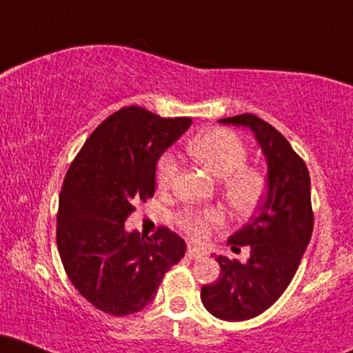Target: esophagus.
Instances as JSON below:
<instances>
[{
    "label": "esophagus",
    "instance_id": "obj_1",
    "mask_svg": "<svg viewBox=\"0 0 353 353\" xmlns=\"http://www.w3.org/2000/svg\"><path fill=\"white\" fill-rule=\"evenodd\" d=\"M202 254H204V250L199 249V247L188 245V257L189 259H197V257H201Z\"/></svg>",
    "mask_w": 353,
    "mask_h": 353
}]
</instances>
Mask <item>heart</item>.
<instances>
[{
  "mask_svg": "<svg viewBox=\"0 0 353 353\" xmlns=\"http://www.w3.org/2000/svg\"><path fill=\"white\" fill-rule=\"evenodd\" d=\"M188 151L197 163L221 181V189L228 204L237 212H250L259 205L267 190V174L257 165H249V151L236 132L214 128L196 136L188 144ZM179 172V161L172 152H164L157 161L156 181L159 189H171ZM224 221V214L216 208L185 209L177 214V224L192 237H205L210 229Z\"/></svg>",
  "mask_w": 353,
  "mask_h": 353,
  "instance_id": "1",
  "label": "heart"
}]
</instances>
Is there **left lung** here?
<instances>
[{
    "label": "left lung",
    "instance_id": "obj_1",
    "mask_svg": "<svg viewBox=\"0 0 353 353\" xmlns=\"http://www.w3.org/2000/svg\"><path fill=\"white\" fill-rule=\"evenodd\" d=\"M221 123L252 129L269 165L265 199L228 242L236 252L249 245V259L217 255L221 277L201 289V301L214 317L241 322L269 309L297 272L314 229L310 176L289 141L259 116L244 112Z\"/></svg>",
    "mask_w": 353,
    "mask_h": 353
}]
</instances>
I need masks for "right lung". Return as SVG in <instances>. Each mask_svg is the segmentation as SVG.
I'll list each match as a JSON object with an SVG mask.
<instances>
[{"instance_id": "obj_1", "label": "right lung", "mask_w": 353, "mask_h": 353, "mask_svg": "<svg viewBox=\"0 0 353 353\" xmlns=\"http://www.w3.org/2000/svg\"><path fill=\"white\" fill-rule=\"evenodd\" d=\"M190 117H161L125 106L104 119L76 154L59 194L56 242L76 290L96 309L123 317L143 310L165 272L184 257L171 229L125 232L136 202L156 190V164Z\"/></svg>"}]
</instances>
